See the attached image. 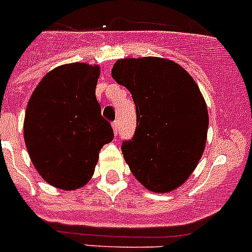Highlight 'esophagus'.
I'll return each instance as SVG.
<instances>
[{"label":"esophagus","mask_w":252,"mask_h":252,"mask_svg":"<svg viewBox=\"0 0 252 252\" xmlns=\"http://www.w3.org/2000/svg\"><path fill=\"white\" fill-rule=\"evenodd\" d=\"M113 129H114V134L118 136V132H119V123H118V120L113 122Z\"/></svg>","instance_id":"1"}]
</instances>
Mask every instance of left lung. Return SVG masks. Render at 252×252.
<instances>
[{"label": "left lung", "instance_id": "1", "mask_svg": "<svg viewBox=\"0 0 252 252\" xmlns=\"http://www.w3.org/2000/svg\"><path fill=\"white\" fill-rule=\"evenodd\" d=\"M111 75L136 105V132L122 145L126 164L150 191H173L204 154L209 115L200 88L181 65L161 58L122 59Z\"/></svg>", "mask_w": 252, "mask_h": 252}]
</instances>
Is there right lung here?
Segmentation results:
<instances>
[{
    "label": "right lung",
    "mask_w": 252,
    "mask_h": 252,
    "mask_svg": "<svg viewBox=\"0 0 252 252\" xmlns=\"http://www.w3.org/2000/svg\"><path fill=\"white\" fill-rule=\"evenodd\" d=\"M100 67L73 63L51 70L27 106L24 139L44 181L69 191L94 175L98 152L114 138L96 98Z\"/></svg>",
    "instance_id": "add662e5"
}]
</instances>
